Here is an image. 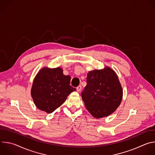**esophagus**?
<instances>
[{"mask_svg": "<svg viewBox=\"0 0 155 155\" xmlns=\"http://www.w3.org/2000/svg\"><path fill=\"white\" fill-rule=\"evenodd\" d=\"M81 85H79V86H78L77 87V91H81Z\"/></svg>", "mask_w": 155, "mask_h": 155, "instance_id": "1", "label": "esophagus"}]
</instances>
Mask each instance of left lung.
I'll return each mask as SVG.
<instances>
[{
    "mask_svg": "<svg viewBox=\"0 0 155 155\" xmlns=\"http://www.w3.org/2000/svg\"><path fill=\"white\" fill-rule=\"evenodd\" d=\"M86 85L81 97L89 112L101 118L114 112L120 105L123 90L116 73L109 68L87 74Z\"/></svg>",
    "mask_w": 155,
    "mask_h": 155,
    "instance_id": "left-lung-1",
    "label": "left lung"
}]
</instances>
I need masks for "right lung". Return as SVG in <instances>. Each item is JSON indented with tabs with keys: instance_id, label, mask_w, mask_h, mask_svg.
Returning <instances> with one entry per match:
<instances>
[{
	"instance_id": "1",
	"label": "right lung",
	"mask_w": 155,
	"mask_h": 155,
	"mask_svg": "<svg viewBox=\"0 0 155 155\" xmlns=\"http://www.w3.org/2000/svg\"><path fill=\"white\" fill-rule=\"evenodd\" d=\"M71 78L69 75H64L59 68L40 70L31 89V96L37 107L48 114L53 112L76 90L70 85Z\"/></svg>"
}]
</instances>
